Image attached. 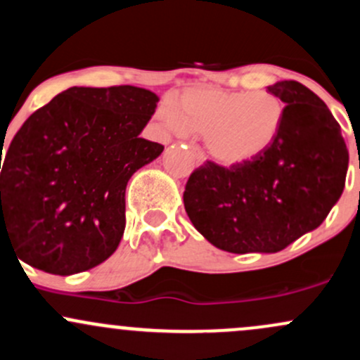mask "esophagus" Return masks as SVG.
Listing matches in <instances>:
<instances>
[{"label": "esophagus", "instance_id": "1", "mask_svg": "<svg viewBox=\"0 0 360 360\" xmlns=\"http://www.w3.org/2000/svg\"><path fill=\"white\" fill-rule=\"evenodd\" d=\"M191 154L197 165H202L204 161H206V156H204V153L200 150V148H197V146H191Z\"/></svg>", "mask_w": 360, "mask_h": 360}]
</instances>
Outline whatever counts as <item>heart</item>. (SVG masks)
<instances>
[{"instance_id": "b5f03b06", "label": "heart", "mask_w": 360, "mask_h": 360, "mask_svg": "<svg viewBox=\"0 0 360 360\" xmlns=\"http://www.w3.org/2000/svg\"><path fill=\"white\" fill-rule=\"evenodd\" d=\"M285 103L266 91H219L202 87L185 92L175 104H161L156 117L168 132L204 135L219 163L242 165L264 154L280 137Z\"/></svg>"}]
</instances>
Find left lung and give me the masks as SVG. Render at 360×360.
Returning <instances> with one entry per match:
<instances>
[{"instance_id":"left-lung-1","label":"left lung","mask_w":360,"mask_h":360,"mask_svg":"<svg viewBox=\"0 0 360 360\" xmlns=\"http://www.w3.org/2000/svg\"><path fill=\"white\" fill-rule=\"evenodd\" d=\"M268 92L287 110L271 148L230 168L206 161L185 185L192 225L226 252L283 250L326 219L345 187L349 150L326 104L295 80Z\"/></svg>"}]
</instances>
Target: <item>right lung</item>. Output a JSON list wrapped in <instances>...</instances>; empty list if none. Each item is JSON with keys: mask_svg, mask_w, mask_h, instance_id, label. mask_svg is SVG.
Listing matches in <instances>:
<instances>
[{"mask_svg": "<svg viewBox=\"0 0 360 360\" xmlns=\"http://www.w3.org/2000/svg\"><path fill=\"white\" fill-rule=\"evenodd\" d=\"M158 101L134 86L70 87L34 111L1 168V245L61 276L106 261L125 230L130 176L165 149L139 137Z\"/></svg>", "mask_w": 360, "mask_h": 360, "instance_id": "1", "label": "right lung"}]
</instances>
